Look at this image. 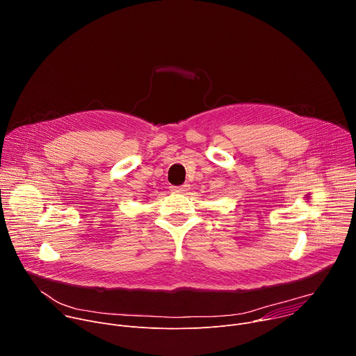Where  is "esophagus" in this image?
<instances>
[{
  "mask_svg": "<svg viewBox=\"0 0 356 356\" xmlns=\"http://www.w3.org/2000/svg\"><path fill=\"white\" fill-rule=\"evenodd\" d=\"M170 190L173 193H184L186 190H188V184H183V186H172Z\"/></svg>",
  "mask_w": 356,
  "mask_h": 356,
  "instance_id": "1",
  "label": "esophagus"
}]
</instances>
